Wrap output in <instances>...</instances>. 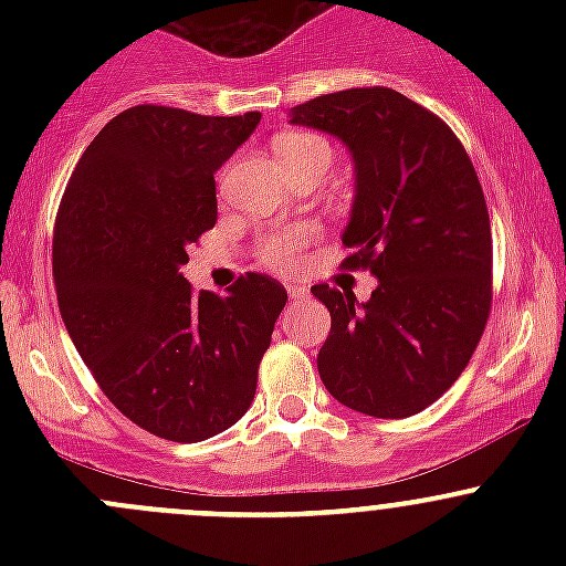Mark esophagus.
<instances>
[{"instance_id": "esophagus-1", "label": "esophagus", "mask_w": 566, "mask_h": 566, "mask_svg": "<svg viewBox=\"0 0 566 566\" xmlns=\"http://www.w3.org/2000/svg\"><path fill=\"white\" fill-rule=\"evenodd\" d=\"M287 295L293 301H301V298H306V295H310V290L301 287V284H287Z\"/></svg>"}]
</instances>
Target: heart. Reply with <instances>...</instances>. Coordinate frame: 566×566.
Masks as SVG:
<instances>
[{"mask_svg":"<svg viewBox=\"0 0 566 566\" xmlns=\"http://www.w3.org/2000/svg\"><path fill=\"white\" fill-rule=\"evenodd\" d=\"M273 156L284 167V172L306 161H331V147L323 136L310 130H282L273 136ZM315 241L312 227H293V230H273L256 243V256L271 271H290L298 262V251Z\"/></svg>","mask_w":566,"mask_h":566,"instance_id":"heart-1","label":"heart"}]
</instances>
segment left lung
Instances as JSON below:
<instances>
[{
  "instance_id": "left-lung-1",
  "label": "left lung",
  "mask_w": 566,
  "mask_h": 566,
  "mask_svg": "<svg viewBox=\"0 0 566 566\" xmlns=\"http://www.w3.org/2000/svg\"><path fill=\"white\" fill-rule=\"evenodd\" d=\"M356 161L342 268L369 271L367 304L315 284L331 312L317 369L331 397L375 419H408L471 361L493 304V235L482 182L454 130L389 87H353L293 108Z\"/></svg>"
}]
</instances>
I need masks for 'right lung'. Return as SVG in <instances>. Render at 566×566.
Returning <instances> with one entry per match:
<instances>
[{"label": "right lung", "instance_id": "obj_1", "mask_svg": "<svg viewBox=\"0 0 566 566\" xmlns=\"http://www.w3.org/2000/svg\"><path fill=\"white\" fill-rule=\"evenodd\" d=\"M260 112L208 117L142 104L78 158L56 210L60 315L108 402L142 430L197 443L235 424L256 391L287 290L243 273L230 295L193 293L188 249L219 219L213 172Z\"/></svg>", "mask_w": 566, "mask_h": 566}]
</instances>
